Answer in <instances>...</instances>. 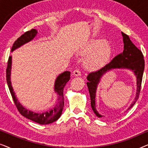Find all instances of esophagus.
Here are the masks:
<instances>
[{
    "label": "esophagus",
    "mask_w": 148,
    "mask_h": 148,
    "mask_svg": "<svg viewBox=\"0 0 148 148\" xmlns=\"http://www.w3.org/2000/svg\"><path fill=\"white\" fill-rule=\"evenodd\" d=\"M73 75L75 76V77L80 76L81 75V71H80L79 70L76 69V70L74 71L73 73Z\"/></svg>",
    "instance_id": "34e87169"
}]
</instances>
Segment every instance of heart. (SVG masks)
<instances>
[{
    "label": "heart",
    "mask_w": 148,
    "mask_h": 148,
    "mask_svg": "<svg viewBox=\"0 0 148 148\" xmlns=\"http://www.w3.org/2000/svg\"><path fill=\"white\" fill-rule=\"evenodd\" d=\"M112 48L103 38L91 40L82 50L81 54L89 55L85 62L86 67L90 69H98L104 65L110 58Z\"/></svg>",
    "instance_id": "heart-1"
}]
</instances>
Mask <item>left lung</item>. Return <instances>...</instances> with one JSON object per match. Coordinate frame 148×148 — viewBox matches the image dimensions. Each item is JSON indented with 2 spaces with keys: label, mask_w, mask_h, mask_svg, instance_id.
Instances as JSON below:
<instances>
[{
  "label": "left lung",
  "mask_w": 148,
  "mask_h": 148,
  "mask_svg": "<svg viewBox=\"0 0 148 148\" xmlns=\"http://www.w3.org/2000/svg\"><path fill=\"white\" fill-rule=\"evenodd\" d=\"M121 34L123 36V44H124V50L122 53L115 56L108 64H107L101 69L97 71L90 73L87 77V79H88L87 86H88L90 95L91 106H92V110L94 111V114L98 118H101L104 116L100 114L96 109V96L97 88H98V85L100 83L102 76L111 70L116 69H128L131 71L136 77V94H135L134 101L132 102L127 110L132 108L139 98L145 66L143 56L141 50H139L133 44L129 36H127L123 32H121Z\"/></svg>",
  "instance_id": "obj_1"
}]
</instances>
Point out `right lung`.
Segmentation results:
<instances>
[{
    "label": "right lung",
    "instance_id": "right-lung-1",
    "mask_svg": "<svg viewBox=\"0 0 148 148\" xmlns=\"http://www.w3.org/2000/svg\"><path fill=\"white\" fill-rule=\"evenodd\" d=\"M38 34V31L36 29H32L30 31L26 32L23 35H21L16 41L14 42L11 48V52L21 47V46L27 44L36 37ZM12 68V56H9L8 60L7 68V82L9 87L10 92L15 102V106L21 113V115L26 118L34 121L40 125H47L52 123L58 120L60 118V115L62 114V110L64 106V97H63V90L66 83L70 79V71H66L62 73L59 74L55 79L54 86V92L57 94V103L55 106L50 108L49 110L43 112H36L34 111L29 110L25 107L23 106L19 101L18 100L17 96H15V93L14 92L13 87L11 85V74Z\"/></svg>",
    "mask_w": 148,
    "mask_h": 148
}]
</instances>
